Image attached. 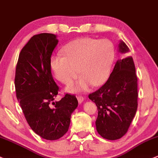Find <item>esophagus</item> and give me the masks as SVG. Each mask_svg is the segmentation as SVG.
<instances>
[{"instance_id":"1","label":"esophagus","mask_w":158,"mask_h":158,"mask_svg":"<svg viewBox=\"0 0 158 158\" xmlns=\"http://www.w3.org/2000/svg\"><path fill=\"white\" fill-rule=\"evenodd\" d=\"M77 100H78V101H79V103H82L83 100H85V98L83 96H80V95H79V96L77 97Z\"/></svg>"}]
</instances>
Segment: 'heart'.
I'll return each mask as SVG.
<instances>
[{
  "label": "heart",
  "mask_w": 158,
  "mask_h": 158,
  "mask_svg": "<svg viewBox=\"0 0 158 158\" xmlns=\"http://www.w3.org/2000/svg\"><path fill=\"white\" fill-rule=\"evenodd\" d=\"M63 54L52 57L50 67L55 78L65 85L70 84L80 73V79L67 88L73 92L106 82L115 58V47L107 39L82 37L67 43Z\"/></svg>",
  "instance_id": "heart-1"
}]
</instances>
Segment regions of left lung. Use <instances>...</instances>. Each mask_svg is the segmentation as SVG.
I'll list each match as a JSON object with an SVG mask.
<instances>
[{
    "mask_svg": "<svg viewBox=\"0 0 158 158\" xmlns=\"http://www.w3.org/2000/svg\"><path fill=\"white\" fill-rule=\"evenodd\" d=\"M119 52L129 48L123 41ZM98 107L96 128L99 134L109 140L118 139L127 132L137 110V76L132 57L116 62L106 82L88 95Z\"/></svg>",
    "mask_w": 158,
    "mask_h": 158,
    "instance_id": "obj_1",
    "label": "left lung"
}]
</instances>
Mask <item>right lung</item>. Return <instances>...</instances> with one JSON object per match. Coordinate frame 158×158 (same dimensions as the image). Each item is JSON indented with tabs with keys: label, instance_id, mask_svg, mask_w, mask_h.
Wrapping results in <instances>:
<instances>
[{
	"label": "right lung",
	"instance_id": "1",
	"mask_svg": "<svg viewBox=\"0 0 158 158\" xmlns=\"http://www.w3.org/2000/svg\"><path fill=\"white\" fill-rule=\"evenodd\" d=\"M58 43L53 34L33 36L21 50L15 68L16 98L24 115L31 129L47 140L58 139L68 131L71 114L78 106L76 96L70 94L54 102L59 88L50 60Z\"/></svg>",
	"mask_w": 158,
	"mask_h": 158
}]
</instances>
